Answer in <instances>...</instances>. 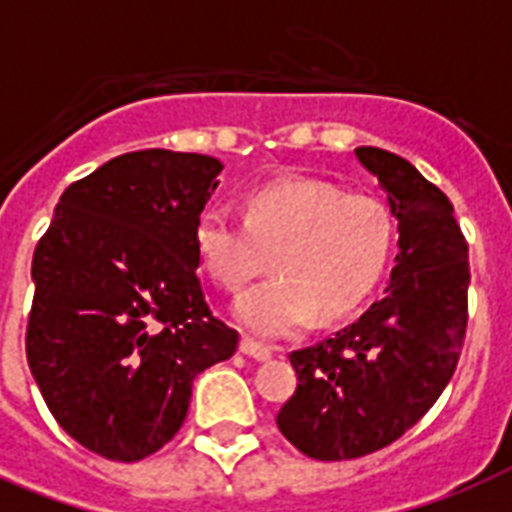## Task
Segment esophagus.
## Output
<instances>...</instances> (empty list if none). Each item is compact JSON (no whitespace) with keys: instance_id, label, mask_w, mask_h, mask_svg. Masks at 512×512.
I'll list each match as a JSON object with an SVG mask.
<instances>
[{"instance_id":"34e87169","label":"esophagus","mask_w":512,"mask_h":512,"mask_svg":"<svg viewBox=\"0 0 512 512\" xmlns=\"http://www.w3.org/2000/svg\"><path fill=\"white\" fill-rule=\"evenodd\" d=\"M239 350L244 353V356L255 358V361H268V358H271V348H265V345L255 342L252 337H244L239 345Z\"/></svg>"}]
</instances>
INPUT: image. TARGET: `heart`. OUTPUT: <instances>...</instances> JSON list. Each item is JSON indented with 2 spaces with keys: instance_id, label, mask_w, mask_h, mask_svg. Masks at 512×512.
Listing matches in <instances>:
<instances>
[{
  "instance_id": "b5f03b06",
  "label": "heart",
  "mask_w": 512,
  "mask_h": 512,
  "mask_svg": "<svg viewBox=\"0 0 512 512\" xmlns=\"http://www.w3.org/2000/svg\"><path fill=\"white\" fill-rule=\"evenodd\" d=\"M396 239L390 209L374 196H345L321 180L289 177L252 193L247 215L228 204L196 223V252L223 289H241L273 273L236 300V319L257 337L300 335L316 316L337 319L372 295Z\"/></svg>"
}]
</instances>
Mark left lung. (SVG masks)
<instances>
[{
    "instance_id": "1",
    "label": "left lung",
    "mask_w": 512,
    "mask_h": 512,
    "mask_svg": "<svg viewBox=\"0 0 512 512\" xmlns=\"http://www.w3.org/2000/svg\"><path fill=\"white\" fill-rule=\"evenodd\" d=\"M398 220L390 284L358 321L289 361L297 390L276 425L313 460H356L401 438L436 404L468 327V244L452 201L401 156L356 148Z\"/></svg>"
}]
</instances>
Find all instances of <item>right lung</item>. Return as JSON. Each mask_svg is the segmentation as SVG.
Listing matches in <instances>:
<instances>
[{"label": "right lung", "instance_id": "right-lung-1", "mask_svg": "<svg viewBox=\"0 0 512 512\" xmlns=\"http://www.w3.org/2000/svg\"><path fill=\"white\" fill-rule=\"evenodd\" d=\"M220 172L164 148L116 156L68 185L36 244L28 366L60 428L106 460L159 452L196 374L236 353L239 332L212 316L196 273Z\"/></svg>", "mask_w": 512, "mask_h": 512}]
</instances>
